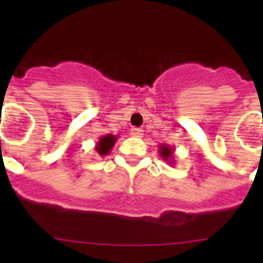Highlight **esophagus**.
Segmentation results:
<instances>
[{
    "label": "esophagus",
    "instance_id": "34e87169",
    "mask_svg": "<svg viewBox=\"0 0 263 263\" xmlns=\"http://www.w3.org/2000/svg\"><path fill=\"white\" fill-rule=\"evenodd\" d=\"M130 134L133 137H143V130L142 129H138V127H133V129L130 130Z\"/></svg>",
    "mask_w": 263,
    "mask_h": 263
}]
</instances>
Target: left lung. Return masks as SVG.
<instances>
[{
    "instance_id": "left-lung-1",
    "label": "left lung",
    "mask_w": 263,
    "mask_h": 263,
    "mask_svg": "<svg viewBox=\"0 0 263 263\" xmlns=\"http://www.w3.org/2000/svg\"><path fill=\"white\" fill-rule=\"evenodd\" d=\"M158 152H159L162 159H164L168 164H175V159H174V147L168 145H162L158 146Z\"/></svg>"
}]
</instances>
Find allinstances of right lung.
I'll list each match as a JSON object with an SVG mask.
<instances>
[{
    "label": "right lung",
    "instance_id": "add662e5",
    "mask_svg": "<svg viewBox=\"0 0 263 263\" xmlns=\"http://www.w3.org/2000/svg\"><path fill=\"white\" fill-rule=\"evenodd\" d=\"M116 141H117V136H113V134H106L103 136L101 138L97 141L96 146H95V150L97 152V154L104 157V155H109V153L111 152V148L115 146Z\"/></svg>",
    "mask_w": 263,
    "mask_h": 263
}]
</instances>
